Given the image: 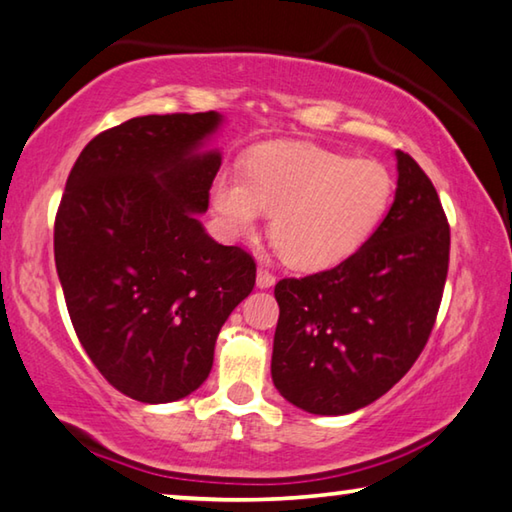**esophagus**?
Listing matches in <instances>:
<instances>
[{
    "label": "esophagus",
    "mask_w": 512,
    "mask_h": 512,
    "mask_svg": "<svg viewBox=\"0 0 512 512\" xmlns=\"http://www.w3.org/2000/svg\"><path fill=\"white\" fill-rule=\"evenodd\" d=\"M276 281V276L270 270H263V267H258V276H256V286L258 288H272Z\"/></svg>",
    "instance_id": "1"
}]
</instances>
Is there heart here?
<instances>
[{
  "label": "heart",
  "mask_w": 512,
  "mask_h": 512,
  "mask_svg": "<svg viewBox=\"0 0 512 512\" xmlns=\"http://www.w3.org/2000/svg\"><path fill=\"white\" fill-rule=\"evenodd\" d=\"M392 197L388 167L311 142H267L249 154L245 174L222 172L213 186L229 236H251L272 213L274 245L301 272L329 270L354 256L379 229Z\"/></svg>",
  "instance_id": "heart-1"
}]
</instances>
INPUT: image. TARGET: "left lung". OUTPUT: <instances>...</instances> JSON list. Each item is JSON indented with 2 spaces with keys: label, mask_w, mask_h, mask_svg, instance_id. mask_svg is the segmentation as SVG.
<instances>
[{
  "label": "left lung",
  "mask_w": 512,
  "mask_h": 512,
  "mask_svg": "<svg viewBox=\"0 0 512 512\" xmlns=\"http://www.w3.org/2000/svg\"><path fill=\"white\" fill-rule=\"evenodd\" d=\"M397 156V192L354 256L276 283L272 381L313 415L370 406L404 376L429 340L449 270V224L431 179Z\"/></svg>",
  "instance_id": "1"
}]
</instances>
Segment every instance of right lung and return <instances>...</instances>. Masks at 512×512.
Returning <instances> with one entry per match:
<instances>
[{
	"mask_svg": "<svg viewBox=\"0 0 512 512\" xmlns=\"http://www.w3.org/2000/svg\"><path fill=\"white\" fill-rule=\"evenodd\" d=\"M224 117L142 115L92 138L56 213L54 258L67 313L104 379L142 404L195 392L222 324L256 283L240 247L199 215L222 165L204 149Z\"/></svg>",
	"mask_w": 512,
	"mask_h": 512,
	"instance_id": "obj_1",
	"label": "right lung"
}]
</instances>
